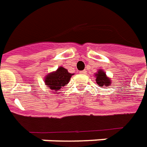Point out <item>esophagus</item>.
Returning <instances> with one entry per match:
<instances>
[{
    "label": "esophagus",
    "mask_w": 147,
    "mask_h": 147,
    "mask_svg": "<svg viewBox=\"0 0 147 147\" xmlns=\"http://www.w3.org/2000/svg\"><path fill=\"white\" fill-rule=\"evenodd\" d=\"M80 74H86V70H82V71H80Z\"/></svg>",
    "instance_id": "34e87169"
}]
</instances>
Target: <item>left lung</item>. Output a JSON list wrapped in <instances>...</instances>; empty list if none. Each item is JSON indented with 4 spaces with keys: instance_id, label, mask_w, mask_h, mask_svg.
<instances>
[{
    "instance_id": "left-lung-1",
    "label": "left lung",
    "mask_w": 147,
    "mask_h": 147,
    "mask_svg": "<svg viewBox=\"0 0 147 147\" xmlns=\"http://www.w3.org/2000/svg\"><path fill=\"white\" fill-rule=\"evenodd\" d=\"M96 77V82L99 86H106L111 84V80L106 76V73L102 70H98V72L95 74Z\"/></svg>"
}]
</instances>
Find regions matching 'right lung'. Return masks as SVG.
Instances as JSON below:
<instances>
[{"label":"right lung","mask_w":147,"mask_h":147,"mask_svg":"<svg viewBox=\"0 0 147 147\" xmlns=\"http://www.w3.org/2000/svg\"><path fill=\"white\" fill-rule=\"evenodd\" d=\"M74 74L69 73L66 69L60 66L56 71L49 74L45 78V83L53 93H59L57 91L66 86Z\"/></svg>","instance_id":"1"}]
</instances>
